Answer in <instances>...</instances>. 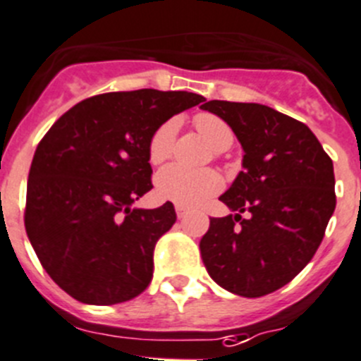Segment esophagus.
<instances>
[{
    "label": "esophagus",
    "instance_id": "esophagus-1",
    "mask_svg": "<svg viewBox=\"0 0 361 361\" xmlns=\"http://www.w3.org/2000/svg\"><path fill=\"white\" fill-rule=\"evenodd\" d=\"M175 212H177V218L178 219L186 218V216L190 214V211H188L186 207H183V205H175Z\"/></svg>",
    "mask_w": 361,
    "mask_h": 361
}]
</instances>
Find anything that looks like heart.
Returning a JSON list of instances; mask_svg holds the SVG:
<instances>
[{
	"label": "heart",
	"instance_id": "heart-1",
	"mask_svg": "<svg viewBox=\"0 0 361 361\" xmlns=\"http://www.w3.org/2000/svg\"><path fill=\"white\" fill-rule=\"evenodd\" d=\"M195 127L216 152L226 150L234 142V133L228 123L212 113H200L195 116ZM177 131L178 120L168 118L152 133L149 142L150 163L159 164L171 156ZM154 186L161 200L183 207H197L221 190L223 178L211 168L191 170L183 164H168L157 171Z\"/></svg>",
	"mask_w": 361,
	"mask_h": 361
}]
</instances>
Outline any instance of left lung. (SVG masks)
Returning <instances> with one entry per match:
<instances>
[{"label":"left lung","mask_w":361,"mask_h":361,"mask_svg":"<svg viewBox=\"0 0 361 361\" xmlns=\"http://www.w3.org/2000/svg\"><path fill=\"white\" fill-rule=\"evenodd\" d=\"M241 143L243 171L211 218L202 260L225 290L260 298L289 283L317 252L335 211L333 161L300 120L255 102L209 101ZM249 214L243 219L240 214Z\"/></svg>","instance_id":"1"}]
</instances>
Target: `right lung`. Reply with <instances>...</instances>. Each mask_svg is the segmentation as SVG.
Wrapping results in <instances>:
<instances>
[{
    "label": "right lung",
    "mask_w": 361,
    "mask_h": 361,
    "mask_svg": "<svg viewBox=\"0 0 361 361\" xmlns=\"http://www.w3.org/2000/svg\"><path fill=\"white\" fill-rule=\"evenodd\" d=\"M191 92H109L78 102L33 156L24 225L40 264L87 305L129 301L149 287L154 248L173 204L133 207L152 190L149 142L164 120L200 104Z\"/></svg>",
    "instance_id": "add662e5"
}]
</instances>
